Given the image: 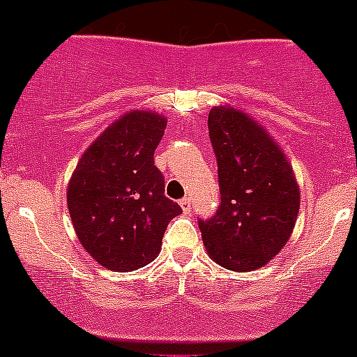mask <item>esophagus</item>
Returning <instances> with one entry per match:
<instances>
[{"label":"esophagus","mask_w":357,"mask_h":357,"mask_svg":"<svg viewBox=\"0 0 357 357\" xmlns=\"http://www.w3.org/2000/svg\"><path fill=\"white\" fill-rule=\"evenodd\" d=\"M181 207H182V211L185 212V214H189V212H191V200H189V198H182Z\"/></svg>","instance_id":"1"}]
</instances>
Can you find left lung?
<instances>
[{
    "label": "left lung",
    "instance_id": "8db88e82",
    "mask_svg": "<svg viewBox=\"0 0 357 357\" xmlns=\"http://www.w3.org/2000/svg\"><path fill=\"white\" fill-rule=\"evenodd\" d=\"M221 204L200 219L208 257L225 269H260L289 243L301 195L285 153L251 116L230 106L208 113Z\"/></svg>",
    "mask_w": 357,
    "mask_h": 357
}]
</instances>
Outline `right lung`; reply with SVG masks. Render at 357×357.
<instances>
[{
	"label": "right lung",
	"mask_w": 357,
	"mask_h": 357,
	"mask_svg": "<svg viewBox=\"0 0 357 357\" xmlns=\"http://www.w3.org/2000/svg\"><path fill=\"white\" fill-rule=\"evenodd\" d=\"M168 120L134 109L114 120L77 162L67 205L79 243L114 273L145 267L161 251L162 235L178 204L165 196L153 152Z\"/></svg>",
	"instance_id": "obj_1"
}]
</instances>
